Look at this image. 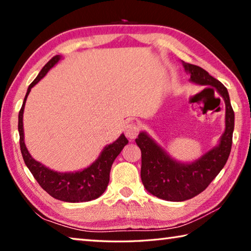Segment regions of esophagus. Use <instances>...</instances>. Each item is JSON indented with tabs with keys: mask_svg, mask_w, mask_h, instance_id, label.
I'll use <instances>...</instances> for the list:
<instances>
[{
	"mask_svg": "<svg viewBox=\"0 0 251 251\" xmlns=\"http://www.w3.org/2000/svg\"><path fill=\"white\" fill-rule=\"evenodd\" d=\"M139 133V126L136 123H129L125 127V135L127 138L135 139Z\"/></svg>",
	"mask_w": 251,
	"mask_h": 251,
	"instance_id": "1",
	"label": "esophagus"
}]
</instances>
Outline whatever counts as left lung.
<instances>
[{
	"mask_svg": "<svg viewBox=\"0 0 251 251\" xmlns=\"http://www.w3.org/2000/svg\"><path fill=\"white\" fill-rule=\"evenodd\" d=\"M190 80L201 85H211L226 104V129L217 147L192 164H180L172 159L145 133L135 139L142 151L141 177L147 192L169 201H184L203 192L227 163L232 145L235 114L227 88L207 71L197 65L184 63Z\"/></svg>",
	"mask_w": 251,
	"mask_h": 251,
	"instance_id": "left-lung-1",
	"label": "left lung"
}]
</instances>
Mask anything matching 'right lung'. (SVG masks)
<instances>
[{
    "instance_id": "1",
    "label": "right lung",
    "mask_w": 251,
    "mask_h": 251,
    "mask_svg": "<svg viewBox=\"0 0 251 251\" xmlns=\"http://www.w3.org/2000/svg\"><path fill=\"white\" fill-rule=\"evenodd\" d=\"M58 61L59 55H55L54 57L50 58L27 88V93L25 95L23 105L19 113L21 152H22L24 163L29 169V172L32 173V175L42 188L50 196L58 199V201L67 202L90 201L95 198H99L105 192L109 181V173L114 160L128 143L124 135H121V137L116 142L106 146L94 164H92L90 167L82 172L76 173H57L46 168L44 165L32 158L24 143L23 112L28 93L31 92V88L34 85L39 83L50 67H53Z\"/></svg>"
}]
</instances>
